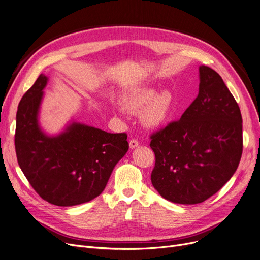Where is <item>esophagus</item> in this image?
<instances>
[{
    "label": "esophagus",
    "instance_id": "esophagus-1",
    "mask_svg": "<svg viewBox=\"0 0 260 260\" xmlns=\"http://www.w3.org/2000/svg\"><path fill=\"white\" fill-rule=\"evenodd\" d=\"M139 145V142L136 140V139H132L131 141H129V147L133 149V148H136Z\"/></svg>",
    "mask_w": 260,
    "mask_h": 260
}]
</instances>
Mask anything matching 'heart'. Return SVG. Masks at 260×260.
I'll use <instances>...</instances> for the list:
<instances>
[{"label":"heart","mask_w":260,"mask_h":260,"mask_svg":"<svg viewBox=\"0 0 260 260\" xmlns=\"http://www.w3.org/2000/svg\"><path fill=\"white\" fill-rule=\"evenodd\" d=\"M124 108L132 113H140L143 124L157 128L171 119L174 112V97L171 91L157 92L153 87L138 88L123 99Z\"/></svg>","instance_id":"b5f03b06"}]
</instances>
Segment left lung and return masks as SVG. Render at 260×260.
Here are the masks:
<instances>
[{"instance_id": "1", "label": "left lung", "mask_w": 260, "mask_h": 260, "mask_svg": "<svg viewBox=\"0 0 260 260\" xmlns=\"http://www.w3.org/2000/svg\"><path fill=\"white\" fill-rule=\"evenodd\" d=\"M199 92L179 121L151 136L156 162L151 179L169 201L196 204L216 194L236 172L242 118L222 78L199 66Z\"/></svg>"}]
</instances>
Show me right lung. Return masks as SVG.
<instances>
[{
    "label": "right lung",
    "mask_w": 260,
    "mask_h": 260,
    "mask_svg": "<svg viewBox=\"0 0 260 260\" xmlns=\"http://www.w3.org/2000/svg\"><path fill=\"white\" fill-rule=\"evenodd\" d=\"M47 81L41 74L19 103L15 135L18 163L41 198L59 207L78 206L103 192L115 166L128 151L127 135L77 121L58 135H47L39 123Z\"/></svg>",
    "instance_id": "obj_1"
}]
</instances>
